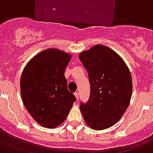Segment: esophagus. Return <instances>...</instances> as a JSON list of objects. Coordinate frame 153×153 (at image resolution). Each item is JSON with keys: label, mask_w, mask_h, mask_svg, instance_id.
<instances>
[{"label": "esophagus", "mask_w": 153, "mask_h": 153, "mask_svg": "<svg viewBox=\"0 0 153 153\" xmlns=\"http://www.w3.org/2000/svg\"><path fill=\"white\" fill-rule=\"evenodd\" d=\"M74 95H75L76 99V100H78V99H79V97H80V95H79V93H78V92H75V93H74Z\"/></svg>", "instance_id": "34e87169"}]
</instances>
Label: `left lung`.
<instances>
[{
  "mask_svg": "<svg viewBox=\"0 0 153 153\" xmlns=\"http://www.w3.org/2000/svg\"><path fill=\"white\" fill-rule=\"evenodd\" d=\"M88 71L91 93L80 107L85 123L95 130L109 128L129 107L133 91L131 74L123 59L113 50L96 45L79 55Z\"/></svg>",
  "mask_w": 153,
  "mask_h": 153,
  "instance_id": "left-lung-1",
  "label": "left lung"
}]
</instances>
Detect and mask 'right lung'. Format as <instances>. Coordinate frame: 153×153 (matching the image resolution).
<instances>
[{
    "label": "right lung",
    "mask_w": 153,
    "mask_h": 153,
    "mask_svg": "<svg viewBox=\"0 0 153 153\" xmlns=\"http://www.w3.org/2000/svg\"><path fill=\"white\" fill-rule=\"evenodd\" d=\"M71 57L57 49H46L32 57L22 73V101L34 120L45 128L64 123L76 101L65 77Z\"/></svg>",
    "instance_id": "1"
}]
</instances>
